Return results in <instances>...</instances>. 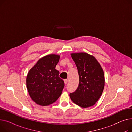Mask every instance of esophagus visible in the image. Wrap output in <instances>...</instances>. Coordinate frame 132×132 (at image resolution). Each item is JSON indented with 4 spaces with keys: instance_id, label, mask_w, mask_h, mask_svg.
I'll return each instance as SVG.
<instances>
[{
    "instance_id": "34e87169",
    "label": "esophagus",
    "mask_w": 132,
    "mask_h": 132,
    "mask_svg": "<svg viewBox=\"0 0 132 132\" xmlns=\"http://www.w3.org/2000/svg\"><path fill=\"white\" fill-rule=\"evenodd\" d=\"M64 81L65 84V85H66V84H67V82H68V80H67V79H65Z\"/></svg>"
}]
</instances>
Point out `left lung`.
Masks as SVG:
<instances>
[{
	"instance_id": "obj_1",
	"label": "left lung",
	"mask_w": 132,
	"mask_h": 132,
	"mask_svg": "<svg viewBox=\"0 0 132 132\" xmlns=\"http://www.w3.org/2000/svg\"><path fill=\"white\" fill-rule=\"evenodd\" d=\"M77 67L79 86L70 94L71 100L82 108L94 105L99 100L104 88L103 69L96 59L87 53L71 54Z\"/></svg>"
}]
</instances>
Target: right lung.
I'll return each mask as SVG.
<instances>
[{
	"mask_svg": "<svg viewBox=\"0 0 132 132\" xmlns=\"http://www.w3.org/2000/svg\"><path fill=\"white\" fill-rule=\"evenodd\" d=\"M59 55L50 54L40 59L28 73L27 88L31 99L38 105L46 106L56 101L65 84L55 66Z\"/></svg>",
	"mask_w": 132,
	"mask_h": 132,
	"instance_id": "add662e5",
	"label": "right lung"
}]
</instances>
